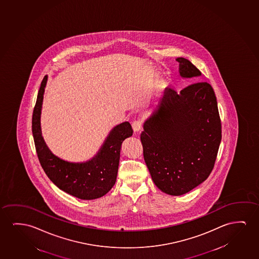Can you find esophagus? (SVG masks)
<instances>
[{
	"instance_id": "esophagus-1",
	"label": "esophagus",
	"mask_w": 259,
	"mask_h": 259,
	"mask_svg": "<svg viewBox=\"0 0 259 259\" xmlns=\"http://www.w3.org/2000/svg\"><path fill=\"white\" fill-rule=\"evenodd\" d=\"M141 127H142V122L140 120H134L132 122V128H133L134 132H140Z\"/></svg>"
}]
</instances>
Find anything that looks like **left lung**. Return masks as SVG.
<instances>
[{"label":"left lung","mask_w":259,"mask_h":259,"mask_svg":"<svg viewBox=\"0 0 259 259\" xmlns=\"http://www.w3.org/2000/svg\"><path fill=\"white\" fill-rule=\"evenodd\" d=\"M176 60L181 78L201 75L188 59ZM143 127L144 159L160 191L179 196L208 179L222 139L210 84H191L179 93L167 88Z\"/></svg>","instance_id":"left-lung-1"}]
</instances>
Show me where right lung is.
<instances>
[{"instance_id":"right-lung-1","label":"right lung","mask_w":259,"mask_h":259,"mask_svg":"<svg viewBox=\"0 0 259 259\" xmlns=\"http://www.w3.org/2000/svg\"><path fill=\"white\" fill-rule=\"evenodd\" d=\"M48 75L44 76L33 108L32 131L40 165L48 178L59 189L80 200H94L108 193L116 182L120 147L132 137L128 121L116 125L106 137L99 152L84 162H71L55 155L44 141L40 114Z\"/></svg>"}]
</instances>
